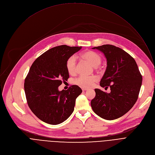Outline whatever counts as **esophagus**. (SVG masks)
Returning a JSON list of instances; mask_svg holds the SVG:
<instances>
[{"label": "esophagus", "instance_id": "esophagus-1", "mask_svg": "<svg viewBox=\"0 0 155 155\" xmlns=\"http://www.w3.org/2000/svg\"><path fill=\"white\" fill-rule=\"evenodd\" d=\"M81 89H82V90H83V91H86V90H88V88L85 87H81Z\"/></svg>", "mask_w": 155, "mask_h": 155}]
</instances>
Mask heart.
<instances>
[{"label":"heart","mask_w":155,"mask_h":155,"mask_svg":"<svg viewBox=\"0 0 155 155\" xmlns=\"http://www.w3.org/2000/svg\"><path fill=\"white\" fill-rule=\"evenodd\" d=\"M80 58L88 63H90L93 68H97L102 62L101 56L97 53L93 51H86L80 54ZM66 69L70 75H74L76 73V59L74 56L69 58L66 61ZM96 77H86L80 76L77 78L75 83L82 87H90L96 81Z\"/></svg>","instance_id":"1"}]
</instances>
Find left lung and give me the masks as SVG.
<instances>
[{
    "mask_svg": "<svg viewBox=\"0 0 155 155\" xmlns=\"http://www.w3.org/2000/svg\"><path fill=\"white\" fill-rule=\"evenodd\" d=\"M92 48L103 53L107 59V68L100 85L110 86V93L95 89L96 96L91 105L102 118L114 120L126 114L136 102L142 77L134 59L123 50L112 45Z\"/></svg>",
    "mask_w": 155,
    "mask_h": 155,
    "instance_id": "obj_1",
    "label": "left lung"
}]
</instances>
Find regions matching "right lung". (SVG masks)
<instances>
[{
    "label": "right lung",
    "mask_w": 155,
    "mask_h": 155,
    "mask_svg": "<svg viewBox=\"0 0 155 155\" xmlns=\"http://www.w3.org/2000/svg\"><path fill=\"white\" fill-rule=\"evenodd\" d=\"M81 48L58 46L43 53L32 64L25 81V91L31 111L42 121L59 124L73 113L81 89L72 85L68 90L59 91L58 87L69 77L66 61Z\"/></svg>",
    "instance_id": "add662e5"
}]
</instances>
